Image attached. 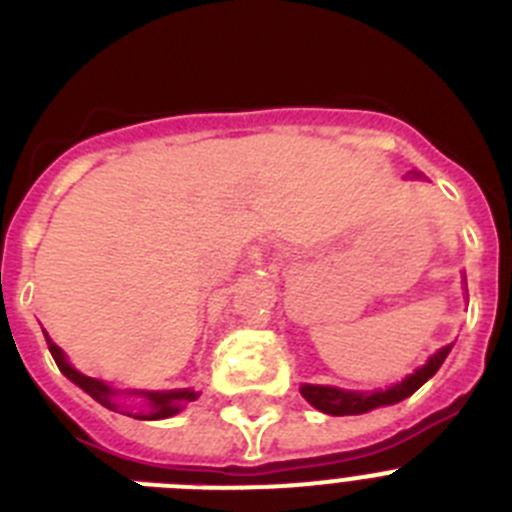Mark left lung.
<instances>
[{
    "mask_svg": "<svg viewBox=\"0 0 512 512\" xmlns=\"http://www.w3.org/2000/svg\"><path fill=\"white\" fill-rule=\"evenodd\" d=\"M451 346L438 348L431 359L425 361L420 369H415L410 377L402 379L400 384L390 387V390H377V392H351V390H338V387H325V384H302L300 392L312 408H318L320 413L328 415H361L369 413L374 408H382V405H395V402L405 400V397L413 395L415 390H420L433 374L441 369L443 359L449 356Z\"/></svg>",
    "mask_w": 512,
    "mask_h": 512,
    "instance_id": "obj_1",
    "label": "left lung"
}]
</instances>
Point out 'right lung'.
Returning a JSON list of instances; mask_svg holds the SVG:
<instances>
[{
	"mask_svg": "<svg viewBox=\"0 0 512 512\" xmlns=\"http://www.w3.org/2000/svg\"><path fill=\"white\" fill-rule=\"evenodd\" d=\"M45 343H48V348H51V356L56 359L58 369H61L63 377H69L71 382L76 384V387H81V390L87 392L89 397H94V400L99 402V405H104V408L110 410H117L120 405H117V397H120V390H112L110 384L99 382V379L94 377H87V374L76 372L74 366L66 361V354H63L61 348L56 346V343L48 338V333H45ZM128 395H140L143 400H146V410H140V413H128L133 415V418L138 420H161V418H171V415H176L179 410L187 405V402L197 400V392L194 390H171V392H138V390H130Z\"/></svg>",
	"mask_w": 512,
	"mask_h": 512,
	"instance_id": "right-lung-1",
	"label": "right lung"
}]
</instances>
